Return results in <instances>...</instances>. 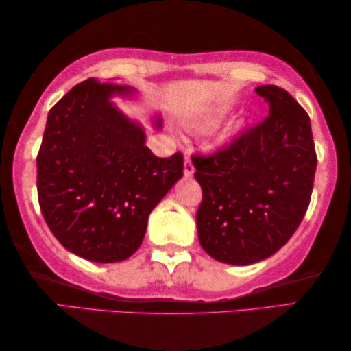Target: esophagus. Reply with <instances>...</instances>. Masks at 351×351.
I'll list each match as a JSON object with an SVG mask.
<instances>
[{"label":"esophagus","instance_id":"esophagus-1","mask_svg":"<svg viewBox=\"0 0 351 351\" xmlns=\"http://www.w3.org/2000/svg\"><path fill=\"white\" fill-rule=\"evenodd\" d=\"M184 174L185 177H191L195 174V166L193 162H191L190 156H185V165H184Z\"/></svg>","mask_w":351,"mask_h":351}]
</instances>
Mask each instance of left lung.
Masks as SVG:
<instances>
[{"label": "left lung", "instance_id": "obj_1", "mask_svg": "<svg viewBox=\"0 0 351 351\" xmlns=\"http://www.w3.org/2000/svg\"><path fill=\"white\" fill-rule=\"evenodd\" d=\"M270 114L209 156H193L203 190L196 227L215 261L251 265L280 251L308 209L316 171L310 118L287 90L258 86Z\"/></svg>", "mask_w": 351, "mask_h": 351}]
</instances>
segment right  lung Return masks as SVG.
I'll return each mask as SVG.
<instances>
[{
    "mask_svg": "<svg viewBox=\"0 0 351 351\" xmlns=\"http://www.w3.org/2000/svg\"><path fill=\"white\" fill-rule=\"evenodd\" d=\"M134 94L93 78L76 84L49 110L38 152L43 217L62 246L90 262L131 257L148 215L184 176L182 153L153 155L143 128L112 102Z\"/></svg>",
    "mask_w": 351,
    "mask_h": 351,
    "instance_id": "1",
    "label": "right lung"
}]
</instances>
